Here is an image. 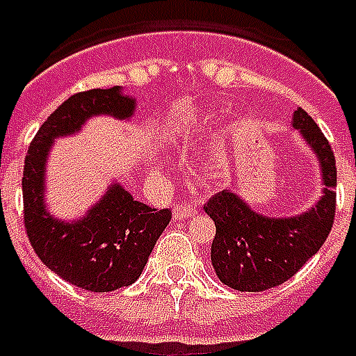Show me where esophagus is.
I'll list each match as a JSON object with an SVG mask.
<instances>
[{
	"mask_svg": "<svg viewBox=\"0 0 356 356\" xmlns=\"http://www.w3.org/2000/svg\"><path fill=\"white\" fill-rule=\"evenodd\" d=\"M198 215V205L194 204H175L173 207V217L181 220V218H192Z\"/></svg>",
	"mask_w": 356,
	"mask_h": 356,
	"instance_id": "esophagus-1",
	"label": "esophagus"
}]
</instances>
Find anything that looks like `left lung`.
<instances>
[{
  "label": "left lung",
  "instance_id": "obj_1",
  "mask_svg": "<svg viewBox=\"0 0 356 356\" xmlns=\"http://www.w3.org/2000/svg\"><path fill=\"white\" fill-rule=\"evenodd\" d=\"M292 126L317 152L323 168L325 196L300 217L268 218L249 209L234 192H217L204 205L215 222L211 262L225 285L241 292L279 286L296 275L325 243L336 215L338 170L328 139L315 120L298 107Z\"/></svg>",
  "mask_w": 356,
  "mask_h": 356
}]
</instances>
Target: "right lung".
Listing matches in <instances>:
<instances>
[{
    "instance_id": "obj_1",
    "label": "right lung",
    "mask_w": 356,
    "mask_h": 356,
    "mask_svg": "<svg viewBox=\"0 0 356 356\" xmlns=\"http://www.w3.org/2000/svg\"><path fill=\"white\" fill-rule=\"evenodd\" d=\"M134 99L118 86L73 94L44 120L24 160V228L41 262L60 277L92 292H111L141 275L156 239L170 225L171 209H154L113 185L102 202L79 222H60L44 211L43 175L56 136L73 134L92 115L134 113Z\"/></svg>"
}]
</instances>
